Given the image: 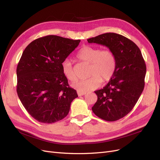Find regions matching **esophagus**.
<instances>
[{
	"instance_id": "esophagus-1",
	"label": "esophagus",
	"mask_w": 160,
	"mask_h": 160,
	"mask_svg": "<svg viewBox=\"0 0 160 160\" xmlns=\"http://www.w3.org/2000/svg\"><path fill=\"white\" fill-rule=\"evenodd\" d=\"M77 94H78L79 96H82V95H85L86 94V93L85 92H79V91H77Z\"/></svg>"
}]
</instances>
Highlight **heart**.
Segmentation results:
<instances>
[{"instance_id": "obj_1", "label": "heart", "mask_w": 160, "mask_h": 160, "mask_svg": "<svg viewBox=\"0 0 160 160\" xmlns=\"http://www.w3.org/2000/svg\"><path fill=\"white\" fill-rule=\"evenodd\" d=\"M77 57L90 65L88 73L91 76L89 78L81 80L73 85L79 92L86 93L97 89L102 81H109L115 73L117 61L114 53L109 49L101 50L98 47L86 45L78 51ZM61 69L67 79L71 82L77 80V75L69 60L65 59L62 62Z\"/></svg>"}]
</instances>
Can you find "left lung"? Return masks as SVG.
Instances as JSON below:
<instances>
[{"label":"left lung","instance_id":"1","mask_svg":"<svg viewBox=\"0 0 160 160\" xmlns=\"http://www.w3.org/2000/svg\"><path fill=\"white\" fill-rule=\"evenodd\" d=\"M88 41L107 47L115 56V73L103 89L95 91L98 101L92 111L101 119L117 121L132 110L142 93L146 73L145 61L139 47L119 34L104 33Z\"/></svg>","mask_w":160,"mask_h":160}]
</instances>
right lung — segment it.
Masks as SVG:
<instances>
[{
    "mask_svg": "<svg viewBox=\"0 0 160 160\" xmlns=\"http://www.w3.org/2000/svg\"><path fill=\"white\" fill-rule=\"evenodd\" d=\"M80 41L48 35L24 50L17 68V91L24 108L38 122L52 123L65 118L78 97L62 73L61 63Z\"/></svg>",
    "mask_w": 160,
    "mask_h": 160,
    "instance_id": "add662e5",
    "label": "right lung"
}]
</instances>
